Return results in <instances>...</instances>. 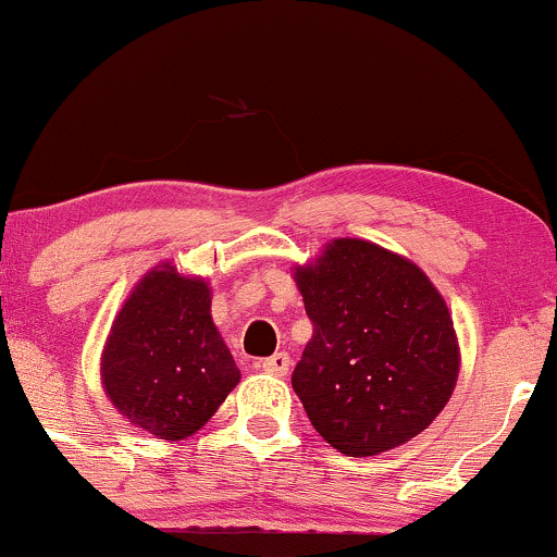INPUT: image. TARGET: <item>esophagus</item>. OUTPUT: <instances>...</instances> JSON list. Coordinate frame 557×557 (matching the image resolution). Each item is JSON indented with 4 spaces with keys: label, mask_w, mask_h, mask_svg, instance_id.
Here are the masks:
<instances>
[{
    "label": "esophagus",
    "mask_w": 557,
    "mask_h": 557,
    "mask_svg": "<svg viewBox=\"0 0 557 557\" xmlns=\"http://www.w3.org/2000/svg\"><path fill=\"white\" fill-rule=\"evenodd\" d=\"M289 366H292V358L286 352H276L260 362L262 371L271 373V376H286V373H289Z\"/></svg>",
    "instance_id": "esophagus-1"
}]
</instances>
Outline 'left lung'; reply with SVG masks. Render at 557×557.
Returning a JSON list of instances; mask_svg holds the SVG:
<instances>
[{"label":"left lung","mask_w":557,"mask_h":557,"mask_svg":"<svg viewBox=\"0 0 557 557\" xmlns=\"http://www.w3.org/2000/svg\"><path fill=\"white\" fill-rule=\"evenodd\" d=\"M312 339L292 373L305 413L349 458L429 429L453 397L460 347L426 273L366 239H334L295 268Z\"/></svg>","instance_id":"1"}]
</instances>
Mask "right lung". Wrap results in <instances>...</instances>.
I'll return each instance as SVG.
<instances>
[{
  "label": "right lung",
  "mask_w": 557,
  "mask_h": 557,
  "mask_svg": "<svg viewBox=\"0 0 557 557\" xmlns=\"http://www.w3.org/2000/svg\"><path fill=\"white\" fill-rule=\"evenodd\" d=\"M205 278L162 262L112 321L102 386L117 413L160 440H186L215 416L242 373L210 315Z\"/></svg>",
  "instance_id": "add662e5"
}]
</instances>
